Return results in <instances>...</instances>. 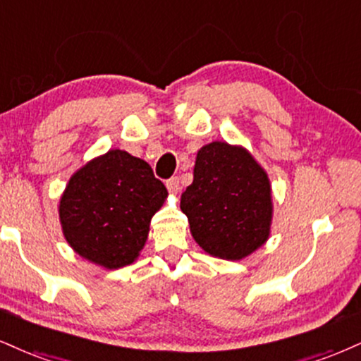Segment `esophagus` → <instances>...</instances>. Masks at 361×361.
I'll return each instance as SVG.
<instances>
[{
  "instance_id": "1",
  "label": "esophagus",
  "mask_w": 361,
  "mask_h": 361,
  "mask_svg": "<svg viewBox=\"0 0 361 361\" xmlns=\"http://www.w3.org/2000/svg\"><path fill=\"white\" fill-rule=\"evenodd\" d=\"M166 188H168L169 193H178V192H180V178H178V176L169 178V180L166 181Z\"/></svg>"
}]
</instances>
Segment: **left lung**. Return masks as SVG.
I'll return each instance as SVG.
<instances>
[{"mask_svg": "<svg viewBox=\"0 0 361 361\" xmlns=\"http://www.w3.org/2000/svg\"><path fill=\"white\" fill-rule=\"evenodd\" d=\"M180 208L203 250L240 260L267 240L271 185L244 147L215 141L198 151L193 183L181 193Z\"/></svg>", "mask_w": 361, "mask_h": 361, "instance_id": "obj_1", "label": "left lung"}]
</instances>
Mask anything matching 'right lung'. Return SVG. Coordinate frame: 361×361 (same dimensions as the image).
Listing matches in <instances>:
<instances>
[{
	"label": "right lung",
	"instance_id": "add662e5",
	"mask_svg": "<svg viewBox=\"0 0 361 361\" xmlns=\"http://www.w3.org/2000/svg\"><path fill=\"white\" fill-rule=\"evenodd\" d=\"M166 197V186L149 164L111 149L68 181L59 208L63 235L90 262L106 269L129 266Z\"/></svg>",
	"mask_w": 361,
	"mask_h": 361
}]
</instances>
